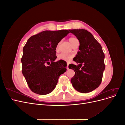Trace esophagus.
Returning a JSON list of instances; mask_svg holds the SVG:
<instances>
[{"instance_id":"obj_1","label":"esophagus","mask_w":125,"mask_h":125,"mask_svg":"<svg viewBox=\"0 0 125 125\" xmlns=\"http://www.w3.org/2000/svg\"><path fill=\"white\" fill-rule=\"evenodd\" d=\"M68 66H69V65H68V63H67V70H68L69 69V67H68Z\"/></svg>"}]
</instances>
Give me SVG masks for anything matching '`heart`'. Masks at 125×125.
Listing matches in <instances>:
<instances>
[{
  "label": "heart",
  "mask_w": 125,
  "mask_h": 125,
  "mask_svg": "<svg viewBox=\"0 0 125 125\" xmlns=\"http://www.w3.org/2000/svg\"><path fill=\"white\" fill-rule=\"evenodd\" d=\"M69 41L72 46H73V45H74L75 43L79 42L77 38H75V37H70V38H69ZM59 45V43H58V45H57L56 48V51L58 50ZM73 55L71 54H66L64 53H61L58 55V59L62 60L65 62L70 61L71 59L73 58Z\"/></svg>",
  "instance_id": "b5f03b06"
}]
</instances>
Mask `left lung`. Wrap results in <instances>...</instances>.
Here are the masks:
<instances>
[{
    "mask_svg": "<svg viewBox=\"0 0 125 125\" xmlns=\"http://www.w3.org/2000/svg\"><path fill=\"white\" fill-rule=\"evenodd\" d=\"M69 31L80 42V51L73 58L74 62L80 64L69 65V68L75 72L71 82L78 92H90L98 88L102 82L105 68L104 54L100 44L87 30L74 29Z\"/></svg>",
    "mask_w": 125,
    "mask_h": 125,
    "instance_id": "obj_1",
    "label": "left lung"
}]
</instances>
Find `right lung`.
<instances>
[{
  "mask_svg": "<svg viewBox=\"0 0 125 125\" xmlns=\"http://www.w3.org/2000/svg\"><path fill=\"white\" fill-rule=\"evenodd\" d=\"M68 33L67 30L44 31L28 39L23 48L22 72L33 92L40 95L51 93L59 77L66 71L67 65L62 66L63 61H54L57 45Z\"/></svg>",
  "mask_w": 125,
  "mask_h": 125,
  "instance_id": "1",
  "label": "right lung"
}]
</instances>
